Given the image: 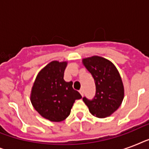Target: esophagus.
Wrapping results in <instances>:
<instances>
[{"instance_id": "obj_1", "label": "esophagus", "mask_w": 149, "mask_h": 149, "mask_svg": "<svg viewBox=\"0 0 149 149\" xmlns=\"http://www.w3.org/2000/svg\"><path fill=\"white\" fill-rule=\"evenodd\" d=\"M79 93H80L82 96H84V90H83V89L79 90Z\"/></svg>"}]
</instances>
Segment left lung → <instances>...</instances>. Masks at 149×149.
Returning a JSON list of instances; mask_svg holds the SVG:
<instances>
[{
	"instance_id": "1",
	"label": "left lung",
	"mask_w": 149,
	"mask_h": 149,
	"mask_svg": "<svg viewBox=\"0 0 149 149\" xmlns=\"http://www.w3.org/2000/svg\"><path fill=\"white\" fill-rule=\"evenodd\" d=\"M83 64L93 76L96 85L93 99L84 97L83 100L91 114L107 118L118 110L124 99L125 90L120 73L111 61L100 56L84 58Z\"/></svg>"
}]
</instances>
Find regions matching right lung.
<instances>
[{
  "label": "right lung",
  "mask_w": 149,
  "mask_h": 149,
  "mask_svg": "<svg viewBox=\"0 0 149 149\" xmlns=\"http://www.w3.org/2000/svg\"><path fill=\"white\" fill-rule=\"evenodd\" d=\"M67 62L52 61L38 72L31 88V102L45 119L59 122L70 115L76 100L82 96L72 88V82L63 79Z\"/></svg>",
  "instance_id": "right-lung-1"
}]
</instances>
